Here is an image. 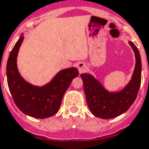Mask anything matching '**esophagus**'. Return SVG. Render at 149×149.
<instances>
[{
  "label": "esophagus",
  "mask_w": 149,
  "mask_h": 149,
  "mask_svg": "<svg viewBox=\"0 0 149 149\" xmlns=\"http://www.w3.org/2000/svg\"><path fill=\"white\" fill-rule=\"evenodd\" d=\"M77 68H78V71H79L80 74L84 73L87 71V65H85V63L84 62H79L77 64Z\"/></svg>",
  "instance_id": "obj_1"
}]
</instances>
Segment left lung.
<instances>
[{
  "instance_id": "1",
  "label": "left lung",
  "mask_w": 149,
  "mask_h": 149,
  "mask_svg": "<svg viewBox=\"0 0 149 149\" xmlns=\"http://www.w3.org/2000/svg\"><path fill=\"white\" fill-rule=\"evenodd\" d=\"M129 44L135 52L136 66L131 81L119 93H109L100 82L89 74H81L87 105L93 115L102 119L119 116L127 111L136 99L141 84L142 63L138 49L133 42Z\"/></svg>"
}]
</instances>
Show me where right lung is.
Here are the masks:
<instances>
[{
    "instance_id": "right-lung-1",
    "label": "right lung",
    "mask_w": 149,
    "mask_h": 149,
    "mask_svg": "<svg viewBox=\"0 0 149 149\" xmlns=\"http://www.w3.org/2000/svg\"><path fill=\"white\" fill-rule=\"evenodd\" d=\"M24 38L16 43L7 65V84L13 100L20 111L36 118H47L59 111L62 97L72 80L79 74L76 68L62 70L50 83L42 87H34L20 76L16 66L18 51Z\"/></svg>"
}]
</instances>
